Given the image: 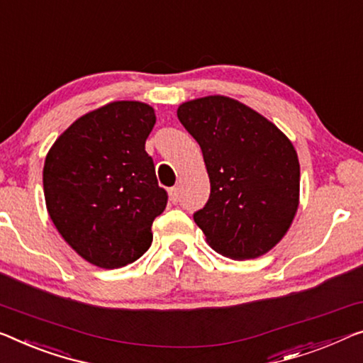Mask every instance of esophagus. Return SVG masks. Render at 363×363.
Masks as SVG:
<instances>
[{
	"instance_id": "obj_1",
	"label": "esophagus",
	"mask_w": 363,
	"mask_h": 363,
	"mask_svg": "<svg viewBox=\"0 0 363 363\" xmlns=\"http://www.w3.org/2000/svg\"><path fill=\"white\" fill-rule=\"evenodd\" d=\"M169 200L172 203H176L179 200V187H171L169 189Z\"/></svg>"
}]
</instances>
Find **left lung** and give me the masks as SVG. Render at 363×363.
<instances>
[{"label":"left lung","mask_w":363,"mask_h":363,"mask_svg":"<svg viewBox=\"0 0 363 363\" xmlns=\"http://www.w3.org/2000/svg\"><path fill=\"white\" fill-rule=\"evenodd\" d=\"M202 150L210 197L194 213L212 250L235 261L269 252L286 235L300 203L298 155L266 117L226 96L177 107Z\"/></svg>","instance_id":"left-lung-1"}]
</instances>
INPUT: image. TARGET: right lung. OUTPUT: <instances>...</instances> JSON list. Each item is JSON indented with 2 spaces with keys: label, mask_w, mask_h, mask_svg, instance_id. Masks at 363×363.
Returning a JSON list of instances; mask_svg holds the SVG:
<instances>
[{
  "label": "right lung",
  "mask_w": 363,
  "mask_h": 363,
  "mask_svg": "<svg viewBox=\"0 0 363 363\" xmlns=\"http://www.w3.org/2000/svg\"><path fill=\"white\" fill-rule=\"evenodd\" d=\"M155 123L145 102L113 101L77 118L45 156L47 212L63 240L96 267L132 264L153 241L151 225L167 202L145 151Z\"/></svg>",
  "instance_id": "add662e5"
}]
</instances>
